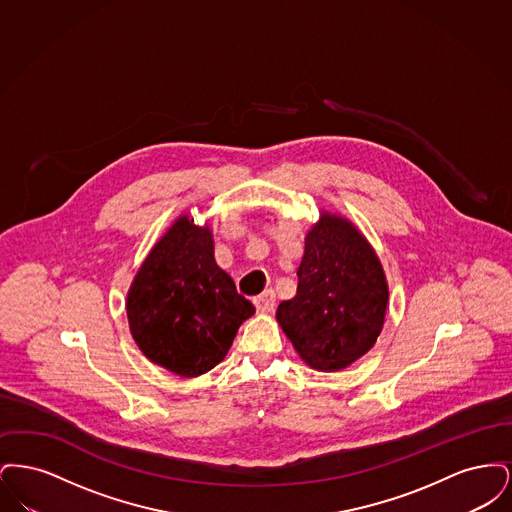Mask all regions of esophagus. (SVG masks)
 <instances>
[{
	"label": "esophagus",
	"instance_id": "1",
	"mask_svg": "<svg viewBox=\"0 0 512 512\" xmlns=\"http://www.w3.org/2000/svg\"><path fill=\"white\" fill-rule=\"evenodd\" d=\"M253 303H255V307H257L259 313H272V311H274V305H276V293L272 292V290H267V292L257 295V297L253 299Z\"/></svg>",
	"mask_w": 512,
	"mask_h": 512
}]
</instances>
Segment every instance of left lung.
<instances>
[{
  "mask_svg": "<svg viewBox=\"0 0 512 512\" xmlns=\"http://www.w3.org/2000/svg\"><path fill=\"white\" fill-rule=\"evenodd\" d=\"M297 293L276 320L299 357L315 370L336 372L376 343L388 307L382 263L365 236L340 215L320 213L305 238Z\"/></svg>",
  "mask_w": 512,
  "mask_h": 512,
  "instance_id": "left-lung-1",
  "label": "left lung"
}]
</instances>
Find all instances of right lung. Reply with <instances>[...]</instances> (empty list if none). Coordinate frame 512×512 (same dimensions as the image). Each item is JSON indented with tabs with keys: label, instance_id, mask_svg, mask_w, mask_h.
<instances>
[{
	"label": "right lung",
	"instance_id": "add662e5",
	"mask_svg": "<svg viewBox=\"0 0 512 512\" xmlns=\"http://www.w3.org/2000/svg\"><path fill=\"white\" fill-rule=\"evenodd\" d=\"M255 307L217 265L213 232L182 215L153 245L126 297L132 338L155 365L195 378L226 357Z\"/></svg>",
	"mask_w": 512,
	"mask_h": 512
}]
</instances>
